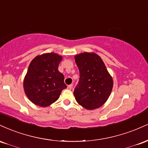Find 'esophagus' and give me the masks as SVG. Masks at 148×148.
I'll return each instance as SVG.
<instances>
[{"label":"esophagus","mask_w":148,"mask_h":148,"mask_svg":"<svg viewBox=\"0 0 148 148\" xmlns=\"http://www.w3.org/2000/svg\"><path fill=\"white\" fill-rule=\"evenodd\" d=\"M72 88H73V85H72V84L69 85V86H67V88H68L69 90H72Z\"/></svg>","instance_id":"obj_1"}]
</instances>
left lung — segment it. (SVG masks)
Listing matches in <instances>:
<instances>
[{
	"label": "left lung",
	"instance_id": "1",
	"mask_svg": "<svg viewBox=\"0 0 148 148\" xmlns=\"http://www.w3.org/2000/svg\"><path fill=\"white\" fill-rule=\"evenodd\" d=\"M80 77L74 88L75 99L86 109L99 108L106 101L113 88V79L99 56L83 53L75 56Z\"/></svg>",
	"mask_w": 148,
	"mask_h": 148
}]
</instances>
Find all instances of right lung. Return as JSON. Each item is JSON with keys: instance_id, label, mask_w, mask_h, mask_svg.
Masks as SVG:
<instances>
[{"instance_id": "right-lung-1", "label": "right lung", "mask_w": 148, "mask_h": 148, "mask_svg": "<svg viewBox=\"0 0 148 148\" xmlns=\"http://www.w3.org/2000/svg\"><path fill=\"white\" fill-rule=\"evenodd\" d=\"M62 56L54 53L42 54L30 62L25 76V93L32 102L46 107L55 102L67 88L64 75L58 71Z\"/></svg>"}]
</instances>
